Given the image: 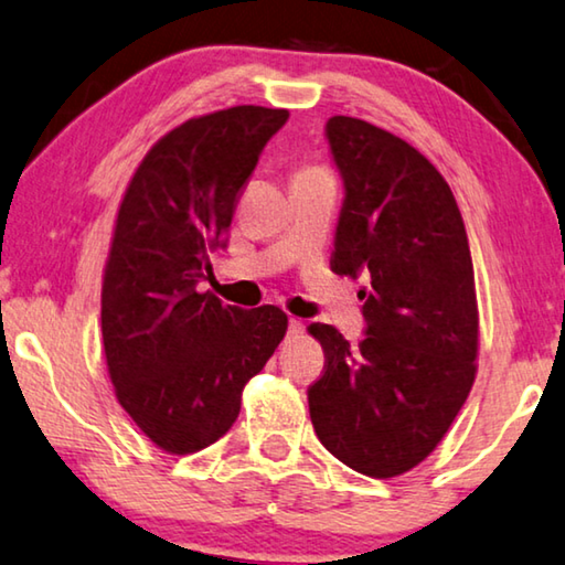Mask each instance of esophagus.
Here are the masks:
<instances>
[{
	"mask_svg": "<svg viewBox=\"0 0 565 565\" xmlns=\"http://www.w3.org/2000/svg\"><path fill=\"white\" fill-rule=\"evenodd\" d=\"M303 331V324L299 319H289V337H299Z\"/></svg>",
	"mask_w": 565,
	"mask_h": 565,
	"instance_id": "obj_1",
	"label": "esophagus"
}]
</instances>
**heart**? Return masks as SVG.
Instances as JSON below:
<instances>
[{"mask_svg":"<svg viewBox=\"0 0 565 565\" xmlns=\"http://www.w3.org/2000/svg\"><path fill=\"white\" fill-rule=\"evenodd\" d=\"M303 170H319V168H303Z\"/></svg>","mask_w":565,"mask_h":565,"instance_id":"1","label":"heart"}]
</instances>
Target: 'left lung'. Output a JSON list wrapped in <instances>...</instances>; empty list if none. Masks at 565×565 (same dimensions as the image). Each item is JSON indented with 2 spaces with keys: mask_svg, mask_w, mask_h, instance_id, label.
Wrapping results in <instances>:
<instances>
[{
  "mask_svg": "<svg viewBox=\"0 0 565 565\" xmlns=\"http://www.w3.org/2000/svg\"><path fill=\"white\" fill-rule=\"evenodd\" d=\"M327 138L344 178L331 271H370L366 337L309 334L324 374L309 387L319 443L370 478H395L435 450L478 372L476 271L458 201L429 160L377 125L334 115Z\"/></svg>",
  "mask_w": 565,
  "mask_h": 565,
  "instance_id": "obj_1",
  "label": "left lung"
}]
</instances>
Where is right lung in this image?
<instances>
[{"label":"right lung","instance_id":"1","mask_svg":"<svg viewBox=\"0 0 565 565\" xmlns=\"http://www.w3.org/2000/svg\"><path fill=\"white\" fill-rule=\"evenodd\" d=\"M289 110L236 105L166 132L132 173L103 274V344L115 397L170 455L199 452L286 334L279 307L195 291L226 246L238 195Z\"/></svg>","mask_w":565,"mask_h":565}]
</instances>
